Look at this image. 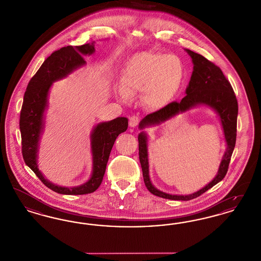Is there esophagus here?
I'll use <instances>...</instances> for the list:
<instances>
[{
    "label": "esophagus",
    "mask_w": 261,
    "mask_h": 261,
    "mask_svg": "<svg viewBox=\"0 0 261 261\" xmlns=\"http://www.w3.org/2000/svg\"><path fill=\"white\" fill-rule=\"evenodd\" d=\"M140 122V117L138 115H132L129 118V125L131 127H136L137 125Z\"/></svg>",
    "instance_id": "1"
}]
</instances>
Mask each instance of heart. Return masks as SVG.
Returning a JSON list of instances; mask_svg holds the SVG:
<instances>
[{
  "label": "heart",
  "mask_w": 261,
  "mask_h": 261,
  "mask_svg": "<svg viewBox=\"0 0 261 261\" xmlns=\"http://www.w3.org/2000/svg\"><path fill=\"white\" fill-rule=\"evenodd\" d=\"M185 78V66L175 55L158 51H141L126 62L121 74V85L116 96L127 101L135 93L143 92L144 103L160 111L173 101Z\"/></svg>",
  "instance_id": "1"
}]
</instances>
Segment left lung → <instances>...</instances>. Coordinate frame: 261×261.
Returning <instances> with one entry per match:
<instances>
[{"mask_svg":"<svg viewBox=\"0 0 261 261\" xmlns=\"http://www.w3.org/2000/svg\"><path fill=\"white\" fill-rule=\"evenodd\" d=\"M186 51L192 58L194 63V70L186 89V96L179 102L172 101L164 109L145 116L140 122L139 128L143 130L149 126L162 124L175 115L187 112L197 106H207L214 110L219 116L227 149L219 165L217 175L211 183L191 195H170L158 190L151 184L149 174L148 137L144 131H142L138 136L139 160L142 166L145 185L152 195L173 200L196 199L219 183L228 171L229 163L236 145L238 101L233 88L217 65L193 50L186 49Z\"/></svg>","mask_w":261,"mask_h":261,"instance_id":"8db88e82","label":"left lung"}]
</instances>
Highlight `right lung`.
Returning <instances> with one entry per match:
<instances>
[{
  "instance_id": "obj_1",
  "label": "right lung",
  "mask_w": 261,
  "mask_h": 261,
  "mask_svg": "<svg viewBox=\"0 0 261 261\" xmlns=\"http://www.w3.org/2000/svg\"><path fill=\"white\" fill-rule=\"evenodd\" d=\"M95 51L94 42L82 46H67L54 51L43 62L28 83L20 112L19 128L21 133L22 155L26 165L38 178L56 193L62 195H86L95 192L101 184L107 163L117 136L128 127L126 117H117L108 122L96 125L91 134V149L93 156V171L91 178L80 186L66 188L53 184L38 168L39 141L44 129V113L48 108L50 86L84 65V56Z\"/></svg>"
}]
</instances>
